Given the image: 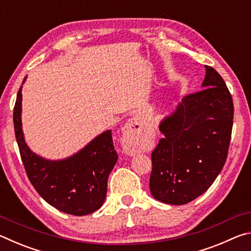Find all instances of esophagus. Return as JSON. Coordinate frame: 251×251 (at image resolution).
I'll return each instance as SVG.
<instances>
[{
    "mask_svg": "<svg viewBox=\"0 0 251 251\" xmlns=\"http://www.w3.org/2000/svg\"><path fill=\"white\" fill-rule=\"evenodd\" d=\"M143 130V121L141 117H134L128 121L125 126V139H124V148L128 155H133L135 151L131 147V143L138 139Z\"/></svg>",
    "mask_w": 251,
    "mask_h": 251,
    "instance_id": "1",
    "label": "esophagus"
}]
</instances>
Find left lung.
<instances>
[{
    "label": "left lung",
    "mask_w": 251,
    "mask_h": 251,
    "mask_svg": "<svg viewBox=\"0 0 251 251\" xmlns=\"http://www.w3.org/2000/svg\"><path fill=\"white\" fill-rule=\"evenodd\" d=\"M206 67L201 91L186 95L159 125L164 135L151 152L152 197L185 205L209 188L226 163L233 103L226 83Z\"/></svg>",
    "instance_id": "8db88e82"
}]
</instances>
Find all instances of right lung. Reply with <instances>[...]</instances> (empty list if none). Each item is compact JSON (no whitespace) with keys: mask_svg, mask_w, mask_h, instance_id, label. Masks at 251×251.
I'll list each match as a JSON object with an SVG mask.
<instances>
[{"mask_svg":"<svg viewBox=\"0 0 251 251\" xmlns=\"http://www.w3.org/2000/svg\"><path fill=\"white\" fill-rule=\"evenodd\" d=\"M21 112L22 86L13 112L15 137L25 172L40 196L56 209L74 216L100 209L107 193L108 176L118 158L112 130L101 133L69 158L49 160L34 154L25 143Z\"/></svg>","mask_w":251,"mask_h":251,"instance_id":"obj_1","label":"right lung"}]
</instances>
